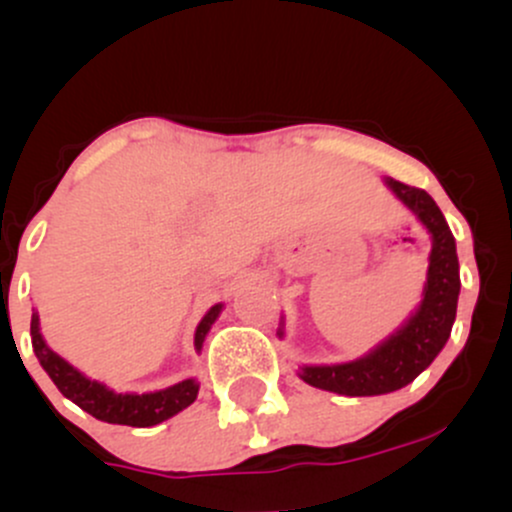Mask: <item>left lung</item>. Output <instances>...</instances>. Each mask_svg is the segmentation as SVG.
Listing matches in <instances>:
<instances>
[{"label": "left lung", "instance_id": "obj_1", "mask_svg": "<svg viewBox=\"0 0 512 512\" xmlns=\"http://www.w3.org/2000/svg\"><path fill=\"white\" fill-rule=\"evenodd\" d=\"M385 185L431 233L424 298L409 320L366 356L332 366H301L298 370L303 383L346 397L387 395L409 385L443 351L457 313L460 262L443 211L426 190L392 178H385ZM276 334L284 337V322Z\"/></svg>", "mask_w": 512, "mask_h": 512}]
</instances>
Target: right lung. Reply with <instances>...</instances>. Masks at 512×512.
<instances>
[{"mask_svg": "<svg viewBox=\"0 0 512 512\" xmlns=\"http://www.w3.org/2000/svg\"><path fill=\"white\" fill-rule=\"evenodd\" d=\"M221 310V303L211 305L207 315H204L202 322L197 325V351H202L204 339H207L211 325H214L216 317L221 315ZM31 342L40 366H43L45 373L50 375L52 383L57 385V390H60L67 399H72L76 407L88 411V414L96 416L98 421H105V424L149 428L170 419V416H175L178 411L187 409L197 399L199 383L195 378L182 380V383L170 385L166 390L146 392V395H134V392H125V395H122V392H115L110 390V387H105L103 383H98V380L86 378L81 370H76L72 363L64 361L60 354H55V351L45 344L43 334H40V317L35 310L31 317Z\"/></svg>", "mask_w": 512, "mask_h": 512, "instance_id": "obj_1", "label": "right lung"}]
</instances>
